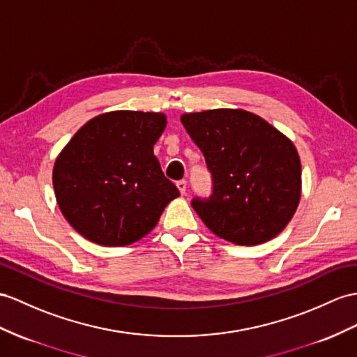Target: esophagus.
Instances as JSON below:
<instances>
[{"label":"esophagus","instance_id":"obj_1","mask_svg":"<svg viewBox=\"0 0 357 357\" xmlns=\"http://www.w3.org/2000/svg\"><path fill=\"white\" fill-rule=\"evenodd\" d=\"M176 186L178 188L180 194H181V195H185V192H186V181H185V180H178L177 183H176Z\"/></svg>","mask_w":357,"mask_h":357}]
</instances>
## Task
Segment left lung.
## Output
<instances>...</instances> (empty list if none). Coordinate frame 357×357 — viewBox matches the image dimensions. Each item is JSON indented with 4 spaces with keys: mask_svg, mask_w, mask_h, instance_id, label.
Segmentation results:
<instances>
[{
    "mask_svg": "<svg viewBox=\"0 0 357 357\" xmlns=\"http://www.w3.org/2000/svg\"><path fill=\"white\" fill-rule=\"evenodd\" d=\"M180 121L213 177L212 197L192 202L207 229L236 245L282 233L301 197V162L291 139L242 109L183 113Z\"/></svg>",
    "mask_w": 357,
    "mask_h": 357,
    "instance_id": "1",
    "label": "left lung"
}]
</instances>
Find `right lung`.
Listing matches in <instances>:
<instances>
[{
	"mask_svg": "<svg viewBox=\"0 0 357 357\" xmlns=\"http://www.w3.org/2000/svg\"><path fill=\"white\" fill-rule=\"evenodd\" d=\"M165 127L160 112L101 113L59 153L53 168L57 204L83 238L104 247L135 244L180 195L153 151Z\"/></svg>",
	"mask_w": 357,
	"mask_h": 357,
	"instance_id": "add662e5",
	"label": "right lung"
}]
</instances>
